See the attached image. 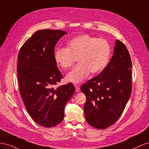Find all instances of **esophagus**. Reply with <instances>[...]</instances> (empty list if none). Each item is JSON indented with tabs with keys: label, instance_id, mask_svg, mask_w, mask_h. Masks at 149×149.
<instances>
[{
	"label": "esophagus",
	"instance_id": "esophagus-1",
	"mask_svg": "<svg viewBox=\"0 0 149 149\" xmlns=\"http://www.w3.org/2000/svg\"><path fill=\"white\" fill-rule=\"evenodd\" d=\"M74 86H75V88H76V91L79 92L80 91V88L79 87V85L78 84H74Z\"/></svg>",
	"mask_w": 149,
	"mask_h": 149
}]
</instances>
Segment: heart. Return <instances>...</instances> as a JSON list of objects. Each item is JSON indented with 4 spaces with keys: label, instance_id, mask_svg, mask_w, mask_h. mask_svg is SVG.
Masks as SVG:
<instances>
[{
    "label": "heart",
    "instance_id": "b5f03b06",
    "mask_svg": "<svg viewBox=\"0 0 149 149\" xmlns=\"http://www.w3.org/2000/svg\"><path fill=\"white\" fill-rule=\"evenodd\" d=\"M111 55V47L105 39L97 38L88 34H82L71 38L67 48H57L54 53L56 65L67 70L78 63L66 76L67 81L81 82L89 74H97L107 66Z\"/></svg>",
    "mask_w": 149,
    "mask_h": 149
}]
</instances>
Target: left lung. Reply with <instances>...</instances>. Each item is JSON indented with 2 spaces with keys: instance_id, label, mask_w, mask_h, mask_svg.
I'll use <instances>...</instances> for the list:
<instances>
[{
  "instance_id": "obj_1",
  "label": "left lung",
  "mask_w": 149,
  "mask_h": 149,
  "mask_svg": "<svg viewBox=\"0 0 149 149\" xmlns=\"http://www.w3.org/2000/svg\"><path fill=\"white\" fill-rule=\"evenodd\" d=\"M132 61L125 45L117 40L114 55L101 73L84 83V109L87 123L105 129L119 119L132 92Z\"/></svg>"
}]
</instances>
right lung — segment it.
<instances>
[{
  "mask_svg": "<svg viewBox=\"0 0 149 149\" xmlns=\"http://www.w3.org/2000/svg\"><path fill=\"white\" fill-rule=\"evenodd\" d=\"M66 33L60 30H38L19 52L17 71L20 96L31 118L45 127H54L63 120L66 104L75 91L71 83L55 87L63 78L54 59L55 47Z\"/></svg>",
  "mask_w": 149,
  "mask_h": 149,
  "instance_id": "1",
  "label": "right lung"
}]
</instances>
